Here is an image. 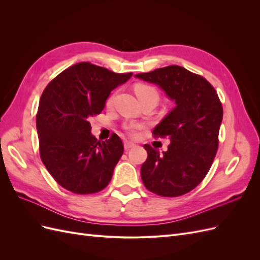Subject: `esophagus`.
I'll return each instance as SVG.
<instances>
[{
	"instance_id": "esophagus-1",
	"label": "esophagus",
	"mask_w": 260,
	"mask_h": 260,
	"mask_svg": "<svg viewBox=\"0 0 260 260\" xmlns=\"http://www.w3.org/2000/svg\"><path fill=\"white\" fill-rule=\"evenodd\" d=\"M123 146H124V149H130V148H132V147H135L136 144L132 143V142H129V141H124Z\"/></svg>"
}]
</instances>
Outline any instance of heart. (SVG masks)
<instances>
[{"label":"heart","instance_id":"heart-1","mask_svg":"<svg viewBox=\"0 0 260 260\" xmlns=\"http://www.w3.org/2000/svg\"><path fill=\"white\" fill-rule=\"evenodd\" d=\"M135 91H136V94H137V96L139 98V100H142V99H145L147 96H152V95L157 96L156 90L153 88V86L148 85V84H143V83L137 84L136 88H135ZM113 100H114V95H112L111 98H108L107 103L111 104ZM142 127H143V124H141V123H128V124L124 125V129H125V131H127V133L130 137L136 138L139 135V130Z\"/></svg>","mask_w":260,"mask_h":260}]
</instances>
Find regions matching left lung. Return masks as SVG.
<instances>
[{
    "mask_svg": "<svg viewBox=\"0 0 260 260\" xmlns=\"http://www.w3.org/2000/svg\"><path fill=\"white\" fill-rule=\"evenodd\" d=\"M155 83L176 103L156 125L154 138H168V151L159 154L145 144L147 159L141 178L148 191L177 198L192 191L206 177L218 149L223 109L216 90L204 77L171 65L136 75Z\"/></svg>",
    "mask_w": 260,
    "mask_h": 260,
    "instance_id": "left-lung-1",
    "label": "left lung"
}]
</instances>
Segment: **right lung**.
I'll return each instance as SVG.
<instances>
[{"instance_id":"add662e5","label":"right lung","mask_w":260,"mask_h":260,"mask_svg":"<svg viewBox=\"0 0 260 260\" xmlns=\"http://www.w3.org/2000/svg\"><path fill=\"white\" fill-rule=\"evenodd\" d=\"M131 76L82 61L61 72L44 89L36 119L40 157L66 190L93 194L108 185L123 144L116 133L98 141L89 120L101 114L111 92Z\"/></svg>"}]
</instances>
